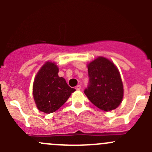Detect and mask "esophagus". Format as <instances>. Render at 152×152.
<instances>
[{
  "label": "esophagus",
  "mask_w": 152,
  "mask_h": 152,
  "mask_svg": "<svg viewBox=\"0 0 152 152\" xmlns=\"http://www.w3.org/2000/svg\"><path fill=\"white\" fill-rule=\"evenodd\" d=\"M81 89H82V87H81V85H78L76 86V90H80Z\"/></svg>",
  "instance_id": "34e87169"
}]
</instances>
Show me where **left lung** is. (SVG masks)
Returning <instances> with one entry per match:
<instances>
[{
    "label": "left lung",
    "mask_w": 152,
    "mask_h": 152,
    "mask_svg": "<svg viewBox=\"0 0 152 152\" xmlns=\"http://www.w3.org/2000/svg\"><path fill=\"white\" fill-rule=\"evenodd\" d=\"M89 85L85 94L95 106L104 111H111L121 103L124 87L118 70L113 62L102 56L87 65Z\"/></svg>",
    "instance_id": "obj_1"
}]
</instances>
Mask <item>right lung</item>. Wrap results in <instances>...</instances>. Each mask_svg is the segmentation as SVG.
Segmentation results:
<instances>
[{
  "label": "right lung",
  "mask_w": 152,
  "mask_h": 152,
  "mask_svg": "<svg viewBox=\"0 0 152 152\" xmlns=\"http://www.w3.org/2000/svg\"><path fill=\"white\" fill-rule=\"evenodd\" d=\"M59 68L47 62L39 70L33 85V96L37 107L45 113H52L60 108L75 89L69 87L64 78L58 76Z\"/></svg>",
  "instance_id": "1"
}]
</instances>
